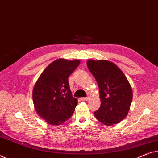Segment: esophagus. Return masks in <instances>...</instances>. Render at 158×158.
Listing matches in <instances>:
<instances>
[{"label":"esophagus","instance_id":"esophagus-1","mask_svg":"<svg viewBox=\"0 0 158 158\" xmlns=\"http://www.w3.org/2000/svg\"><path fill=\"white\" fill-rule=\"evenodd\" d=\"M88 99H89L88 97H87V98H81L82 101H87V100H88Z\"/></svg>","mask_w":158,"mask_h":158}]
</instances>
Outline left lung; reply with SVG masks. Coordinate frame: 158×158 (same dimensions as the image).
<instances>
[{
    "mask_svg": "<svg viewBox=\"0 0 158 158\" xmlns=\"http://www.w3.org/2000/svg\"><path fill=\"white\" fill-rule=\"evenodd\" d=\"M87 65L99 89L101 105L94 116L106 126L118 123L130 110L133 92L129 82L119 68L109 60H88Z\"/></svg>",
    "mask_w": 158,
    "mask_h": 158,
    "instance_id": "8db88e82",
    "label": "left lung"
}]
</instances>
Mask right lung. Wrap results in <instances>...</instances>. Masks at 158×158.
I'll list each match as a JSON object with an SVG mask.
<instances>
[{
  "mask_svg": "<svg viewBox=\"0 0 158 158\" xmlns=\"http://www.w3.org/2000/svg\"><path fill=\"white\" fill-rule=\"evenodd\" d=\"M79 60L59 59L50 64L34 86L32 99L37 113L51 125L66 121L77 104L72 96L69 77L80 64Z\"/></svg>",
  "mask_w": 158,
  "mask_h": 158,
  "instance_id": "1",
  "label": "right lung"
}]
</instances>
